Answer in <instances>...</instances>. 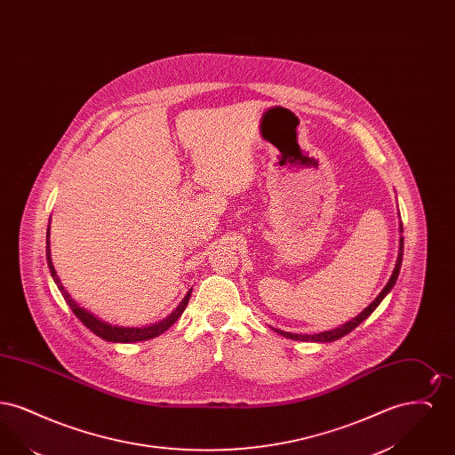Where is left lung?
<instances>
[{
	"instance_id": "left-lung-1",
	"label": "left lung",
	"mask_w": 455,
	"mask_h": 455,
	"mask_svg": "<svg viewBox=\"0 0 455 455\" xmlns=\"http://www.w3.org/2000/svg\"><path fill=\"white\" fill-rule=\"evenodd\" d=\"M399 232L403 234V223H399ZM403 252H404V237L401 235V238H399V254H397V260H395V266H394V271L390 275L389 282L384 286V290L379 293V297L370 303L363 312H360L356 317H353L351 321H347V323L336 327V329L319 332V334H295V332H286L282 329H275V331L284 338H290V339H295V341H312V343H331V341H336V339L347 336V332H351L356 325L362 324L367 317H370V314L379 307V303L382 302L384 297L392 290V286L395 284L397 276H399V269H401V264H403Z\"/></svg>"
}]
</instances>
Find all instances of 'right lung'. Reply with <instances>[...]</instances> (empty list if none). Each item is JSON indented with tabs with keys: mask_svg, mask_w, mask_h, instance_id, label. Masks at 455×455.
<instances>
[{
	"mask_svg": "<svg viewBox=\"0 0 455 455\" xmlns=\"http://www.w3.org/2000/svg\"><path fill=\"white\" fill-rule=\"evenodd\" d=\"M45 259H47V266H49V271H51V276H52V280L54 283L58 284V288H60V291H61V295L65 297L66 303L69 305V308L73 310V314L84 323V324L87 325L88 329L95 334V336H99V338H102L104 341H108V343H138V341H147V339H153V338H156V336H160L162 332H165L171 325L182 315V312L186 310V305L189 302V299H191V291H193V288L186 293V297L182 299V302L179 303L177 307H175V310H173L171 315H167L164 321H160V323H155V324L150 325H143V327H124V325H112L106 323V321H102V319H99L97 315H93L92 312H88L87 308H84V307H80L78 303L75 302L73 299H71V295L68 293L65 290V286H63V283L60 280V276H58V273H56V269H54V264H52V259H51V242H49V227H47V240H45Z\"/></svg>",
	"mask_w": 455,
	"mask_h": 455,
	"instance_id": "right-lung-1",
	"label": "right lung"
}]
</instances>
